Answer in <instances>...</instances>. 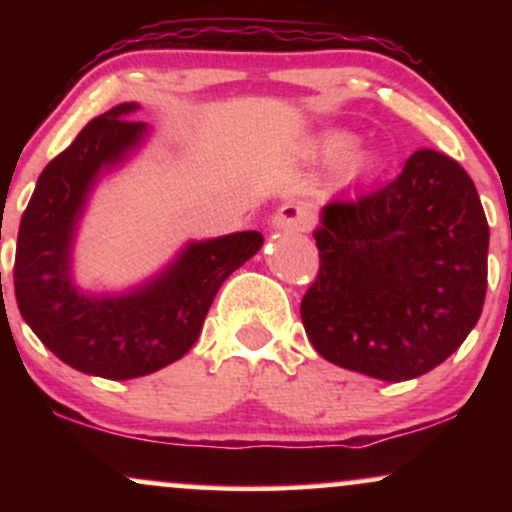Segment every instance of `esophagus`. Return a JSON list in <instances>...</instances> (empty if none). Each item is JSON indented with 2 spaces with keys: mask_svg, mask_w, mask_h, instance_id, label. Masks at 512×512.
<instances>
[{
  "mask_svg": "<svg viewBox=\"0 0 512 512\" xmlns=\"http://www.w3.org/2000/svg\"><path fill=\"white\" fill-rule=\"evenodd\" d=\"M272 223L274 228H281V231H310V226H313V211L305 207V204L289 202L276 211Z\"/></svg>",
  "mask_w": 512,
  "mask_h": 512,
  "instance_id": "1",
  "label": "esophagus"
}]
</instances>
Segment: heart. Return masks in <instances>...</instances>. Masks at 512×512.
<instances>
[{"mask_svg":"<svg viewBox=\"0 0 512 512\" xmlns=\"http://www.w3.org/2000/svg\"><path fill=\"white\" fill-rule=\"evenodd\" d=\"M358 144L356 134L346 129H327L313 142V154L322 163H342V180L356 182L378 168V156L373 151H354Z\"/></svg>","mask_w":512,"mask_h":512,"instance_id":"obj_1","label":"heart"}]
</instances>
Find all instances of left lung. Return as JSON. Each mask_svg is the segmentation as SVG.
<instances>
[{
  "instance_id": "obj_1",
  "label": "left lung",
  "mask_w": 512,
  "mask_h": 512,
  "mask_svg": "<svg viewBox=\"0 0 512 512\" xmlns=\"http://www.w3.org/2000/svg\"><path fill=\"white\" fill-rule=\"evenodd\" d=\"M320 272L301 301L322 358L370 378H419L460 349L486 298L489 223L472 178L421 149L383 187L322 207Z\"/></svg>"
}]
</instances>
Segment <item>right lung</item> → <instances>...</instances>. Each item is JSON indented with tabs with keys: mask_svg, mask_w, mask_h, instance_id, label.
Wrapping results in <instances>:
<instances>
[{
	"mask_svg": "<svg viewBox=\"0 0 512 512\" xmlns=\"http://www.w3.org/2000/svg\"><path fill=\"white\" fill-rule=\"evenodd\" d=\"M120 103L76 134L40 173L21 216L14 291L23 320L60 361L81 373L129 380L192 349L223 281L262 248L257 231L190 243L156 279L122 296H86L72 281V243L103 170L125 161L149 132Z\"/></svg>",
	"mask_w": 512,
	"mask_h": 512,
	"instance_id": "right-lung-1",
	"label": "right lung"
}]
</instances>
